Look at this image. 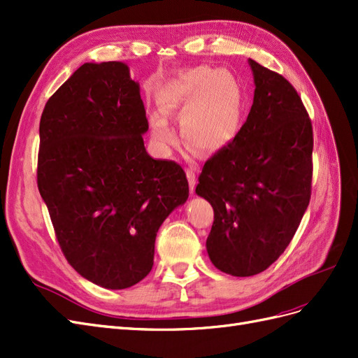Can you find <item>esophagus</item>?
<instances>
[{"label":"esophagus","mask_w":358,"mask_h":358,"mask_svg":"<svg viewBox=\"0 0 358 358\" xmlns=\"http://www.w3.org/2000/svg\"><path fill=\"white\" fill-rule=\"evenodd\" d=\"M187 178H188V183H189V191L194 192V189H196V185H197L196 171H194L192 169H188L187 170Z\"/></svg>","instance_id":"34e87169"}]
</instances>
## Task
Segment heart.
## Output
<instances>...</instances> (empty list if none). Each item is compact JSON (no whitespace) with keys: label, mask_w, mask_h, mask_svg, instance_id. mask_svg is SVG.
Instances as JSON below:
<instances>
[{"label":"heart","mask_w":358,"mask_h":358,"mask_svg":"<svg viewBox=\"0 0 358 358\" xmlns=\"http://www.w3.org/2000/svg\"><path fill=\"white\" fill-rule=\"evenodd\" d=\"M158 109L149 115L150 133L161 148L176 142L164 114L180 116V136L200 152H216L239 131L243 88L229 69L192 67L169 79L157 92Z\"/></svg>","instance_id":"1"}]
</instances>
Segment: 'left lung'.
Wrapping results in <instances>:
<instances>
[{"label": "left lung", "instance_id": "left-lung-1", "mask_svg": "<svg viewBox=\"0 0 358 358\" xmlns=\"http://www.w3.org/2000/svg\"><path fill=\"white\" fill-rule=\"evenodd\" d=\"M254 103L233 142L199 176L197 196L213 208L206 248L213 266L252 276L273 264L294 237L310 200L312 124L297 91L249 59Z\"/></svg>", "mask_w": 358, "mask_h": 358}]
</instances>
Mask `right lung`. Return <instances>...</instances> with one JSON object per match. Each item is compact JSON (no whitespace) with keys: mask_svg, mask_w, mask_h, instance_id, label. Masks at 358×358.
<instances>
[{"mask_svg":"<svg viewBox=\"0 0 358 358\" xmlns=\"http://www.w3.org/2000/svg\"><path fill=\"white\" fill-rule=\"evenodd\" d=\"M148 128L140 86L119 61L83 64L41 113L40 196L67 262L103 288L150 272L159 227L189 194L178 162L146 152Z\"/></svg>","mask_w":358,"mask_h":358,"instance_id":"obj_1","label":"right lung"}]
</instances>
